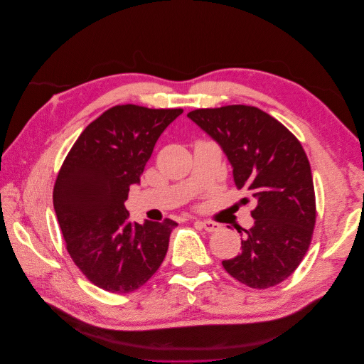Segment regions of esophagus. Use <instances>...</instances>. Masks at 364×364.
<instances>
[{
  "label": "esophagus",
  "instance_id": "1",
  "mask_svg": "<svg viewBox=\"0 0 364 364\" xmlns=\"http://www.w3.org/2000/svg\"><path fill=\"white\" fill-rule=\"evenodd\" d=\"M197 223H199L206 232H218V230L222 229V225L211 222V220H197Z\"/></svg>",
  "mask_w": 364,
  "mask_h": 364
}]
</instances>
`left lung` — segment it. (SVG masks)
Here are the masks:
<instances>
[{
  "instance_id": "left-lung-1",
  "label": "left lung",
  "mask_w": 364,
  "mask_h": 364,
  "mask_svg": "<svg viewBox=\"0 0 364 364\" xmlns=\"http://www.w3.org/2000/svg\"><path fill=\"white\" fill-rule=\"evenodd\" d=\"M186 117L222 147L235 185L246 186L255 203L241 253L222 261L225 270L252 289L287 279L310 247L316 223L313 176L301 142L253 106L196 109Z\"/></svg>"
}]
</instances>
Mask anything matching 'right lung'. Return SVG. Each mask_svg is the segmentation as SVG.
Returning <instances> with one entry per match:
<instances>
[{"instance_id": "1", "label": "right lung", "mask_w": 364, "mask_h": 364, "mask_svg": "<svg viewBox=\"0 0 364 364\" xmlns=\"http://www.w3.org/2000/svg\"><path fill=\"white\" fill-rule=\"evenodd\" d=\"M182 109L123 105L87 126L58 174L53 205L70 257L97 287L130 293L162 264L178 223L129 218L124 206L158 138Z\"/></svg>"}]
</instances>
